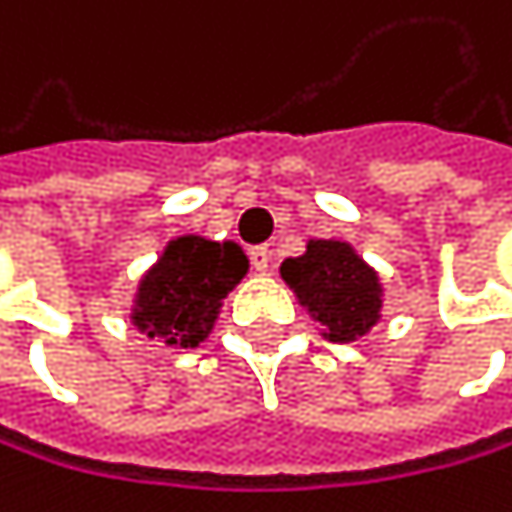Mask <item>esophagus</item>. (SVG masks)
I'll return each instance as SVG.
<instances>
[{
    "label": "esophagus",
    "instance_id": "esophagus-1",
    "mask_svg": "<svg viewBox=\"0 0 512 512\" xmlns=\"http://www.w3.org/2000/svg\"><path fill=\"white\" fill-rule=\"evenodd\" d=\"M248 258H251V267H254V270L264 273V270L270 267V248H267V245H254V248L248 251Z\"/></svg>",
    "mask_w": 512,
    "mask_h": 512
}]
</instances>
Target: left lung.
<instances>
[{"instance_id": "left-lung-1", "label": "left lung", "mask_w": 512, "mask_h": 512, "mask_svg": "<svg viewBox=\"0 0 512 512\" xmlns=\"http://www.w3.org/2000/svg\"><path fill=\"white\" fill-rule=\"evenodd\" d=\"M280 277L327 327L333 343H349L377 321L381 286L343 242H308L302 258L283 261Z\"/></svg>"}]
</instances>
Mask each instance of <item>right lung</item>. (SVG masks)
Returning <instances> with one entry per match:
<instances>
[{
    "mask_svg": "<svg viewBox=\"0 0 512 512\" xmlns=\"http://www.w3.org/2000/svg\"><path fill=\"white\" fill-rule=\"evenodd\" d=\"M245 270L248 261L239 245L182 235L169 242L157 267L144 277L135 324L169 346H198Z\"/></svg>",
    "mask_w": 512,
    "mask_h": 512,
    "instance_id": "right-lung-1",
    "label": "right lung"
}]
</instances>
